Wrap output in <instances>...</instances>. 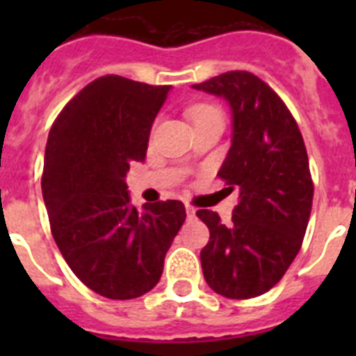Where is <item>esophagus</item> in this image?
<instances>
[{"instance_id":"obj_1","label":"esophagus","mask_w":356,"mask_h":356,"mask_svg":"<svg viewBox=\"0 0 356 356\" xmlns=\"http://www.w3.org/2000/svg\"><path fill=\"white\" fill-rule=\"evenodd\" d=\"M185 212H187L188 219H193V217H196V209H194V207L185 205Z\"/></svg>"}]
</instances>
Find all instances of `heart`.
<instances>
[{
  "label": "heart",
  "instance_id": "heart-1",
  "mask_svg": "<svg viewBox=\"0 0 356 356\" xmlns=\"http://www.w3.org/2000/svg\"><path fill=\"white\" fill-rule=\"evenodd\" d=\"M188 115L194 119V122H197V121H201V119L216 118V115H221V114H219V110H217L216 106L197 105V106H193V108L188 110Z\"/></svg>",
  "mask_w": 356,
  "mask_h": 356
}]
</instances>
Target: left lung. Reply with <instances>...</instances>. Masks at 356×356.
Here are the masks:
<instances>
[{"label":"left lung","instance_id":"1","mask_svg":"<svg viewBox=\"0 0 356 356\" xmlns=\"http://www.w3.org/2000/svg\"><path fill=\"white\" fill-rule=\"evenodd\" d=\"M193 89L228 103L232 146L217 175L238 193L226 225L212 210L196 212L210 229L203 276L217 294L250 300L278 284L301 248L314 197L307 149L285 103L251 72L229 71Z\"/></svg>","mask_w":356,"mask_h":356}]
</instances>
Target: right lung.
Here are the masks:
<instances>
[{"mask_svg":"<svg viewBox=\"0 0 356 356\" xmlns=\"http://www.w3.org/2000/svg\"><path fill=\"white\" fill-rule=\"evenodd\" d=\"M171 87L102 76L64 106L44 155L42 197L56 246L71 271L108 300H134L159 284L184 225L181 201L134 207L130 163L147 140Z\"/></svg>","mask_w":356,"mask_h":356,"instance_id":"add662e5","label":"right lung"}]
</instances>
